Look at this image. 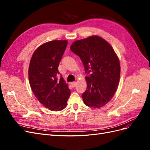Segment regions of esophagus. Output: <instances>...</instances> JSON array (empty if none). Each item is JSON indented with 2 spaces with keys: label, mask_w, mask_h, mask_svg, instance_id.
<instances>
[{
  "label": "esophagus",
  "mask_w": 150,
  "mask_h": 150,
  "mask_svg": "<svg viewBox=\"0 0 150 150\" xmlns=\"http://www.w3.org/2000/svg\"><path fill=\"white\" fill-rule=\"evenodd\" d=\"M71 85L72 88H74V87H76V85H77V83L76 82H72L71 83Z\"/></svg>",
  "instance_id": "34e87169"
}]
</instances>
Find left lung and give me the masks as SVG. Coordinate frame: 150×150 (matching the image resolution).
I'll return each mask as SVG.
<instances>
[{"label": "left lung", "instance_id": "1", "mask_svg": "<svg viewBox=\"0 0 150 150\" xmlns=\"http://www.w3.org/2000/svg\"><path fill=\"white\" fill-rule=\"evenodd\" d=\"M70 49L80 57L87 74V88L82 94L84 104L103 107L114 96L120 78V64L114 49L96 35L76 40Z\"/></svg>", "mask_w": 150, "mask_h": 150}]
</instances>
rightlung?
I'll return each mask as SVG.
<instances>
[{
	"instance_id": "right-lung-1",
	"label": "right lung",
	"mask_w": 150,
	"mask_h": 150,
	"mask_svg": "<svg viewBox=\"0 0 150 150\" xmlns=\"http://www.w3.org/2000/svg\"><path fill=\"white\" fill-rule=\"evenodd\" d=\"M67 44V40H59L41 45L34 52L29 67V83L34 94L42 105L54 111L65 108L71 94L58 71Z\"/></svg>"
}]
</instances>
